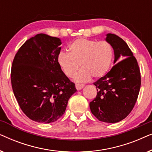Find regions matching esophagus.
I'll use <instances>...</instances> for the list:
<instances>
[{
  "label": "esophagus",
  "mask_w": 152,
  "mask_h": 152,
  "mask_svg": "<svg viewBox=\"0 0 152 152\" xmlns=\"http://www.w3.org/2000/svg\"><path fill=\"white\" fill-rule=\"evenodd\" d=\"M84 86V84H75V87H76V89L77 91H80L81 89L83 88V87Z\"/></svg>",
  "instance_id": "obj_1"
}]
</instances>
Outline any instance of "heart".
I'll use <instances>...</instances> for the list:
<instances>
[{"label": "heart", "instance_id": "1", "mask_svg": "<svg viewBox=\"0 0 152 152\" xmlns=\"http://www.w3.org/2000/svg\"><path fill=\"white\" fill-rule=\"evenodd\" d=\"M68 49L70 53H59L57 64L68 77H73L81 66L82 69L74 77L77 82H87L92 76L103 77L113 63V49L107 41L77 39L70 43Z\"/></svg>", "mask_w": 152, "mask_h": 152}]
</instances>
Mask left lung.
I'll use <instances>...</instances> for the list:
<instances>
[{"instance_id": "1", "label": "left lung", "mask_w": 152, "mask_h": 152, "mask_svg": "<svg viewBox=\"0 0 152 152\" xmlns=\"http://www.w3.org/2000/svg\"><path fill=\"white\" fill-rule=\"evenodd\" d=\"M106 36V41L114 51V66L93 84L97 96L89 106L99 121L115 123L132 111L140 91L141 77L137 60L125 41L111 33Z\"/></svg>"}]
</instances>
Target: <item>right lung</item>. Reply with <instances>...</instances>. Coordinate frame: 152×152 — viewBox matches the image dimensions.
I'll list each match as a JSON object with an SVG mask.
<instances>
[{"instance_id": "1", "label": "right lung", "mask_w": 152, "mask_h": 152, "mask_svg": "<svg viewBox=\"0 0 152 152\" xmlns=\"http://www.w3.org/2000/svg\"><path fill=\"white\" fill-rule=\"evenodd\" d=\"M59 38L38 34L25 42L14 57L11 70L13 92L23 112L41 123L57 121L76 92L58 65Z\"/></svg>"}]
</instances>
